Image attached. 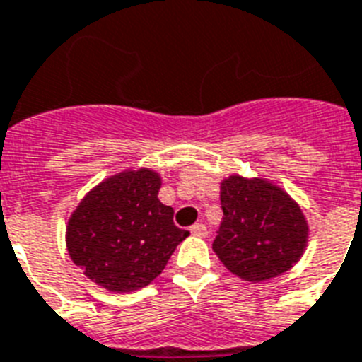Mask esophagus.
Listing matches in <instances>:
<instances>
[{"label":"esophagus","mask_w":362,"mask_h":362,"mask_svg":"<svg viewBox=\"0 0 362 362\" xmlns=\"http://www.w3.org/2000/svg\"><path fill=\"white\" fill-rule=\"evenodd\" d=\"M191 230V234H193V236H201V238H204L208 234V230H206V227H204V225H202V223H195V225H193V227L189 228Z\"/></svg>","instance_id":"1"}]
</instances>
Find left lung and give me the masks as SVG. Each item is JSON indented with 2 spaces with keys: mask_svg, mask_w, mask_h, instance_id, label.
Returning <instances> with one entry per match:
<instances>
[{
  "mask_svg": "<svg viewBox=\"0 0 362 362\" xmlns=\"http://www.w3.org/2000/svg\"><path fill=\"white\" fill-rule=\"evenodd\" d=\"M223 221L211 249L228 272L262 283L292 269L308 243L303 210L262 176L230 175L221 182Z\"/></svg>",
  "mask_w": 362,
  "mask_h": 362,
  "instance_id": "1",
  "label": "left lung"
}]
</instances>
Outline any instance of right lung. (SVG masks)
I'll return each instance as SVG.
<instances>
[{
    "instance_id": "1",
    "label": "right lung",
    "mask_w": 362,
    "mask_h": 362,
    "mask_svg": "<svg viewBox=\"0 0 362 362\" xmlns=\"http://www.w3.org/2000/svg\"><path fill=\"white\" fill-rule=\"evenodd\" d=\"M160 173L126 169L105 178L79 201L66 223V251L83 275L115 293L151 284L189 232L173 223L158 199Z\"/></svg>"
}]
</instances>
